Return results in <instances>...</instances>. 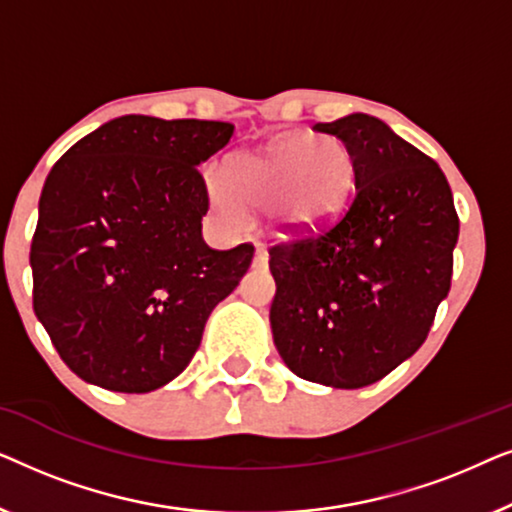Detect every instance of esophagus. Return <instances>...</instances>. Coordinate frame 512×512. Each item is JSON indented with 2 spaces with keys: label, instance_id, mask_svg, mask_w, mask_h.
Returning <instances> with one entry per match:
<instances>
[{
  "label": "esophagus",
  "instance_id": "1",
  "mask_svg": "<svg viewBox=\"0 0 512 512\" xmlns=\"http://www.w3.org/2000/svg\"><path fill=\"white\" fill-rule=\"evenodd\" d=\"M268 265V251L261 244H256V256H254V268H265Z\"/></svg>",
  "mask_w": 512,
  "mask_h": 512
}]
</instances>
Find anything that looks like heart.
Masks as SVG:
<instances>
[{
    "label": "heart",
    "instance_id": "obj_1",
    "mask_svg": "<svg viewBox=\"0 0 512 512\" xmlns=\"http://www.w3.org/2000/svg\"><path fill=\"white\" fill-rule=\"evenodd\" d=\"M228 179L240 200L270 207L282 200L286 221L314 226L347 198L354 181V160L333 137H289L265 153H240L230 160ZM214 207L228 221L242 223L244 209L219 179L209 181Z\"/></svg>",
    "mask_w": 512,
    "mask_h": 512
}]
</instances>
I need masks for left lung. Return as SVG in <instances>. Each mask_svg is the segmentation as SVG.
<instances>
[{
  "label": "left lung",
  "instance_id": "obj_1",
  "mask_svg": "<svg viewBox=\"0 0 512 512\" xmlns=\"http://www.w3.org/2000/svg\"><path fill=\"white\" fill-rule=\"evenodd\" d=\"M312 130L354 160V193L317 226L272 244V338L291 373L335 389L368 387L417 352L452 284L459 216L443 170L380 118Z\"/></svg>",
  "mask_w": 512,
  "mask_h": 512
}]
</instances>
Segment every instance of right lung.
Wrapping results in <instances>:
<instances>
[{
  "label": "right lung",
  "mask_w": 512,
  "mask_h": 512,
  "mask_svg": "<svg viewBox=\"0 0 512 512\" xmlns=\"http://www.w3.org/2000/svg\"><path fill=\"white\" fill-rule=\"evenodd\" d=\"M235 125L121 116L48 172L30 247L32 307L69 370L146 394L198 352L207 317L240 284L254 244L207 247L198 170Z\"/></svg>",
  "instance_id": "right-lung-1"
}]
</instances>
